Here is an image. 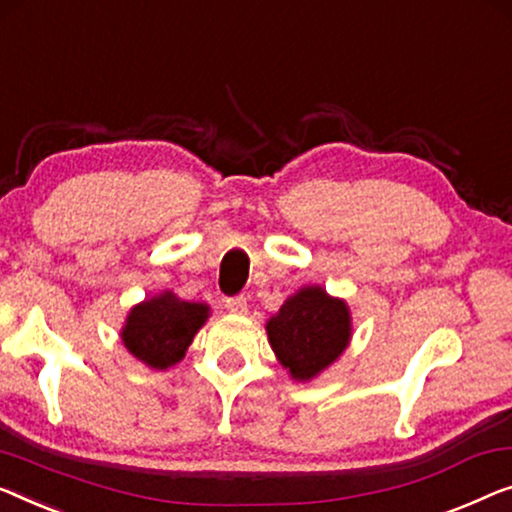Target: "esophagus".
Here are the masks:
<instances>
[{"label": "esophagus", "mask_w": 512, "mask_h": 512, "mask_svg": "<svg viewBox=\"0 0 512 512\" xmlns=\"http://www.w3.org/2000/svg\"><path fill=\"white\" fill-rule=\"evenodd\" d=\"M226 309L231 311V314H247V298H244V295L226 298Z\"/></svg>", "instance_id": "obj_1"}]
</instances>
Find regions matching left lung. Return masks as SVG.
Returning <instances> with one entry per match:
<instances>
[{
	"instance_id": "1",
	"label": "left lung",
	"mask_w": 512,
	"mask_h": 512,
	"mask_svg": "<svg viewBox=\"0 0 512 512\" xmlns=\"http://www.w3.org/2000/svg\"><path fill=\"white\" fill-rule=\"evenodd\" d=\"M268 337L293 379L309 381L342 355L351 339V316L342 300L309 286L270 318Z\"/></svg>"
}]
</instances>
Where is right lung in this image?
<instances>
[{
  "mask_svg": "<svg viewBox=\"0 0 512 512\" xmlns=\"http://www.w3.org/2000/svg\"><path fill=\"white\" fill-rule=\"evenodd\" d=\"M205 318L207 307L201 302H184L173 293H161L131 309L122 342L145 365L166 369L184 358Z\"/></svg>",
  "mask_w": 512,
  "mask_h": 512,
  "instance_id": "1",
  "label": "right lung"
}]
</instances>
